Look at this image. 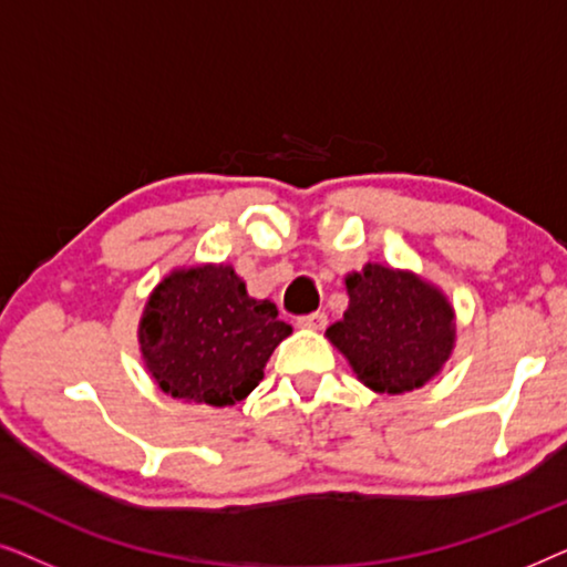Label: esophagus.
<instances>
[{
    "mask_svg": "<svg viewBox=\"0 0 567 567\" xmlns=\"http://www.w3.org/2000/svg\"><path fill=\"white\" fill-rule=\"evenodd\" d=\"M299 328H307V330H322L324 324H328V315L324 312H309V315H301L297 320Z\"/></svg>",
    "mask_w": 567,
    "mask_h": 567,
    "instance_id": "esophagus-1",
    "label": "esophagus"
}]
</instances>
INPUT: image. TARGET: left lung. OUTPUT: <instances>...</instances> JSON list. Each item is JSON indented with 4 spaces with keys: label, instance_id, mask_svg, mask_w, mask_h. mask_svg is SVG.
I'll list each match as a JSON object with an SVG mask.
<instances>
[{
    "label": "left lung",
    "instance_id": "1",
    "mask_svg": "<svg viewBox=\"0 0 567 567\" xmlns=\"http://www.w3.org/2000/svg\"><path fill=\"white\" fill-rule=\"evenodd\" d=\"M346 289L351 305L328 338L363 384L400 394L439 374L454 346V312L433 286L369 262Z\"/></svg>",
    "mask_w": 567,
    "mask_h": 567
}]
</instances>
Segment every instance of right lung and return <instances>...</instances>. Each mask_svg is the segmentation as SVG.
Segmentation results:
<instances>
[{
	"mask_svg": "<svg viewBox=\"0 0 567 567\" xmlns=\"http://www.w3.org/2000/svg\"><path fill=\"white\" fill-rule=\"evenodd\" d=\"M289 332L274 301L247 297L231 266L175 270L154 289L138 324L159 390L214 408L245 400Z\"/></svg>",
	"mask_w": 567,
	"mask_h": 567,
	"instance_id": "obj_1",
	"label": "right lung"
}]
</instances>
